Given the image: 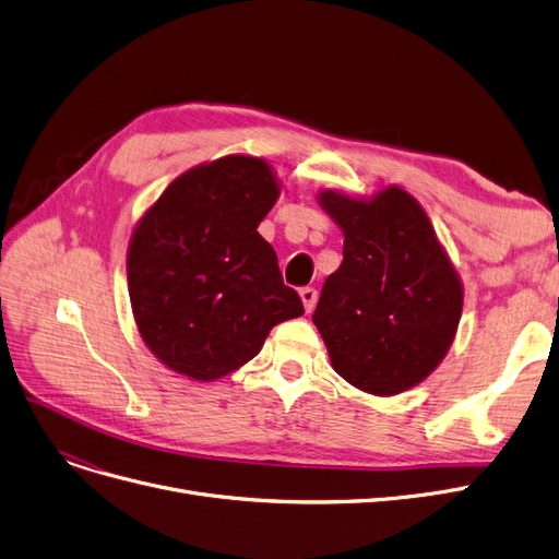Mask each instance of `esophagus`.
I'll list each match as a JSON object with an SVG mask.
<instances>
[{"mask_svg":"<svg viewBox=\"0 0 559 559\" xmlns=\"http://www.w3.org/2000/svg\"><path fill=\"white\" fill-rule=\"evenodd\" d=\"M317 298H319L317 288H311V286H305V288H300V300H302V307H305L307 314H309L311 309L317 307Z\"/></svg>","mask_w":559,"mask_h":559,"instance_id":"obj_1","label":"esophagus"}]
</instances>
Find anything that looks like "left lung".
Masks as SVG:
<instances>
[{
    "instance_id": "obj_1",
    "label": "left lung",
    "mask_w": 559,
    "mask_h": 559,
    "mask_svg": "<svg viewBox=\"0 0 559 559\" xmlns=\"http://www.w3.org/2000/svg\"><path fill=\"white\" fill-rule=\"evenodd\" d=\"M319 204L344 231V261L311 317L332 369L376 396L406 392L454 342L463 309L456 267L417 199L399 186L369 199L323 190Z\"/></svg>"
}]
</instances>
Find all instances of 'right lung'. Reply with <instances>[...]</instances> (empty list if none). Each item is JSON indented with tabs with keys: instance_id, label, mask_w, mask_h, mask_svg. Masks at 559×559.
I'll return each instance as SVG.
<instances>
[{
	"instance_id": "add662e5",
	"label": "right lung",
	"mask_w": 559,
	"mask_h": 559,
	"mask_svg": "<svg viewBox=\"0 0 559 559\" xmlns=\"http://www.w3.org/2000/svg\"><path fill=\"white\" fill-rule=\"evenodd\" d=\"M277 197L265 160L225 155L174 178L138 222L126 259L132 314L171 371L215 381L250 362L277 323L305 311L257 231Z\"/></svg>"
}]
</instances>
